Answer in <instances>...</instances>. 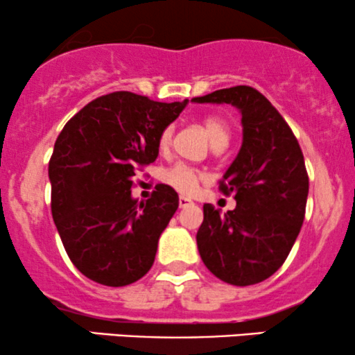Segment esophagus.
I'll return each mask as SVG.
<instances>
[{"label": "esophagus", "instance_id": "1", "mask_svg": "<svg viewBox=\"0 0 355 355\" xmlns=\"http://www.w3.org/2000/svg\"><path fill=\"white\" fill-rule=\"evenodd\" d=\"M178 205H180V209H185V207L193 205V202H191L190 198H187V197H183V195H180V197H178Z\"/></svg>", "mask_w": 355, "mask_h": 355}]
</instances>
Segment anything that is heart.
Instances as JSON below:
<instances>
[{"instance_id":"1","label":"heart","mask_w":355,"mask_h":355,"mask_svg":"<svg viewBox=\"0 0 355 355\" xmlns=\"http://www.w3.org/2000/svg\"><path fill=\"white\" fill-rule=\"evenodd\" d=\"M202 128L205 132V135L209 137L210 144L214 148H223L227 146L230 140V128L227 125L225 120L218 116H207L202 120ZM172 141V126H166L162 130L160 137H158V148L160 152H166ZM165 185H168L170 189L177 190L182 195H191L195 193L198 189V185L205 180V175L200 170L195 168V166L185 165V164H177L172 168H168L162 177Z\"/></svg>"}]
</instances>
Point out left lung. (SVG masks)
<instances>
[{"mask_svg": "<svg viewBox=\"0 0 355 355\" xmlns=\"http://www.w3.org/2000/svg\"><path fill=\"white\" fill-rule=\"evenodd\" d=\"M193 101L234 105L243 125L242 148L218 185L237 207L222 215L203 205L198 252L223 282L259 284L282 267L304 223L309 175L302 150L287 121L255 88L239 85Z\"/></svg>", "mask_w": 355, "mask_h": 355, "instance_id": "left-lung-1", "label": "left lung"}]
</instances>
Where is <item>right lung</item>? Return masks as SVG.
Instances as JSON below:
<instances>
[{
    "mask_svg": "<svg viewBox=\"0 0 355 355\" xmlns=\"http://www.w3.org/2000/svg\"><path fill=\"white\" fill-rule=\"evenodd\" d=\"M187 101L110 93L81 108L56 138L48 165L51 215L73 266L93 282L123 287L152 268L178 195L160 183L138 203L133 177L157 160L162 130Z\"/></svg>",
    "mask_w": 355,
    "mask_h": 355,
    "instance_id": "right-lung-1",
    "label": "right lung"
}]
</instances>
